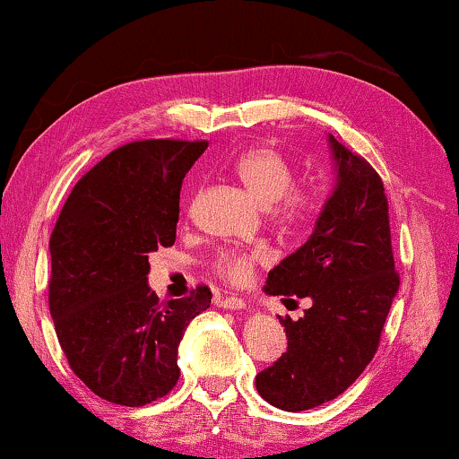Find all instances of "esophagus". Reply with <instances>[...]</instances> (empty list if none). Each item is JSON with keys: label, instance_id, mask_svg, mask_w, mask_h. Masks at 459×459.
Wrapping results in <instances>:
<instances>
[{"label": "esophagus", "instance_id": "34e87169", "mask_svg": "<svg viewBox=\"0 0 459 459\" xmlns=\"http://www.w3.org/2000/svg\"><path fill=\"white\" fill-rule=\"evenodd\" d=\"M217 305L223 307V309H244V307H247L244 299L240 297H221L217 299Z\"/></svg>", "mask_w": 459, "mask_h": 459}]
</instances>
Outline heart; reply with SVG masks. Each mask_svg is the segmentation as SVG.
I'll use <instances>...</instances> for the list:
<instances>
[{
  "instance_id": "obj_1",
  "label": "heart",
  "mask_w": 459,
  "mask_h": 459,
  "mask_svg": "<svg viewBox=\"0 0 459 459\" xmlns=\"http://www.w3.org/2000/svg\"><path fill=\"white\" fill-rule=\"evenodd\" d=\"M231 171L261 204H269V215L281 228H303L316 211V194L309 187L292 186L294 169L278 148L250 146L234 160ZM267 261L265 247L221 248L211 259V267L219 278L242 286L253 278L255 267Z\"/></svg>"
}]
</instances>
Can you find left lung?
Segmentation results:
<instances>
[{
    "label": "left lung",
    "instance_id": "left-lung-1",
    "mask_svg": "<svg viewBox=\"0 0 459 459\" xmlns=\"http://www.w3.org/2000/svg\"><path fill=\"white\" fill-rule=\"evenodd\" d=\"M336 187L309 240L269 272L265 292L309 297L292 322L281 319L288 349L256 374V391L284 411H305L347 391L378 351L399 290L388 200L380 175L330 135Z\"/></svg>",
    "mask_w": 459,
    "mask_h": 459
}]
</instances>
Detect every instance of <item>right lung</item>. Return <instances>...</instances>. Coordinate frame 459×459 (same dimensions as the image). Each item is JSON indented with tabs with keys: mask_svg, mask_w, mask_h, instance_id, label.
Instances as JSON below:
<instances>
[{
	"mask_svg": "<svg viewBox=\"0 0 459 459\" xmlns=\"http://www.w3.org/2000/svg\"><path fill=\"white\" fill-rule=\"evenodd\" d=\"M209 142L140 140L77 181L49 238V313L68 366L110 403L140 407L179 380L186 325L211 307L200 284L175 300L148 288L150 253L175 244L179 190Z\"/></svg>",
	"mask_w": 459,
	"mask_h": 459,
	"instance_id": "obj_1",
	"label": "right lung"
}]
</instances>
